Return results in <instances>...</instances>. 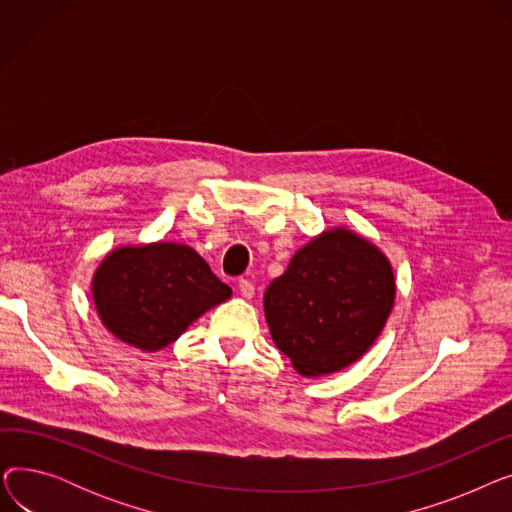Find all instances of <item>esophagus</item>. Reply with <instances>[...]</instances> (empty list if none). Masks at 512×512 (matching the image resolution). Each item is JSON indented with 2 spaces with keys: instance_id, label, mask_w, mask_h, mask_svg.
<instances>
[{
  "instance_id": "esophagus-1",
  "label": "esophagus",
  "mask_w": 512,
  "mask_h": 512,
  "mask_svg": "<svg viewBox=\"0 0 512 512\" xmlns=\"http://www.w3.org/2000/svg\"><path fill=\"white\" fill-rule=\"evenodd\" d=\"M236 288H238V292H240V297H245V299H251L253 294H255V286H253V282H249V280H238V282H236Z\"/></svg>"
}]
</instances>
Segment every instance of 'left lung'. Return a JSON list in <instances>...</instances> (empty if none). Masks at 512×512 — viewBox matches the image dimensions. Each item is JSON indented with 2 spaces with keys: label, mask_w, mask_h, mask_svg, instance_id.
I'll list each match as a JSON object with an SVG mask.
<instances>
[{
  "label": "left lung",
  "mask_w": 512,
  "mask_h": 512,
  "mask_svg": "<svg viewBox=\"0 0 512 512\" xmlns=\"http://www.w3.org/2000/svg\"><path fill=\"white\" fill-rule=\"evenodd\" d=\"M396 297L388 257L348 228L324 230L292 255L263 294L274 344L305 378L359 361L382 334Z\"/></svg>",
  "instance_id": "1"
}]
</instances>
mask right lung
<instances>
[{
  "mask_svg": "<svg viewBox=\"0 0 512 512\" xmlns=\"http://www.w3.org/2000/svg\"><path fill=\"white\" fill-rule=\"evenodd\" d=\"M95 311L120 342L155 353L211 307L232 297L188 245L157 240L107 253L91 282Z\"/></svg>",
  "mask_w": 512,
  "mask_h": 512,
  "instance_id": "right-lung-1",
  "label": "right lung"
}]
</instances>
